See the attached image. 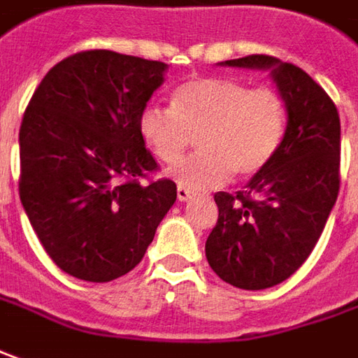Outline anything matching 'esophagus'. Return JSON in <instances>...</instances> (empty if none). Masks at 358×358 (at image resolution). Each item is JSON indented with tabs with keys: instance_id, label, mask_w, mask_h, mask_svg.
Segmentation results:
<instances>
[{
	"instance_id": "1",
	"label": "esophagus",
	"mask_w": 358,
	"mask_h": 358,
	"mask_svg": "<svg viewBox=\"0 0 358 358\" xmlns=\"http://www.w3.org/2000/svg\"><path fill=\"white\" fill-rule=\"evenodd\" d=\"M176 196H178L180 201H188V199H192L196 194L192 192V189L184 188V186H178V189H176Z\"/></svg>"
}]
</instances>
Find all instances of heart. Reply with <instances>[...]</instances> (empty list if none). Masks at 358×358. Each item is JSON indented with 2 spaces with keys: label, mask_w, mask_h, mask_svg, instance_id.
I'll return each instance as SVG.
<instances>
[{
  "label": "heart",
  "mask_w": 358,
  "mask_h": 358,
  "mask_svg": "<svg viewBox=\"0 0 358 358\" xmlns=\"http://www.w3.org/2000/svg\"><path fill=\"white\" fill-rule=\"evenodd\" d=\"M284 97L271 87H252L229 78L189 80L174 92L172 108L148 106L138 131L162 162H176L199 135V152L166 172L178 186H220L231 172L249 178L278 152L286 133Z\"/></svg>",
  "instance_id": "b5f03b06"
}]
</instances>
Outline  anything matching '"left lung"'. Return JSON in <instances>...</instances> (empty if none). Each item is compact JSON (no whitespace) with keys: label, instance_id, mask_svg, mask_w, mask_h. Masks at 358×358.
I'll return each mask as SVG.
<instances>
[{"label":"left lung","instance_id":"1","mask_svg":"<svg viewBox=\"0 0 358 358\" xmlns=\"http://www.w3.org/2000/svg\"><path fill=\"white\" fill-rule=\"evenodd\" d=\"M271 70L288 125L278 152L235 194L217 192V223L206 241L213 272L235 288L264 290L310 257L339 194L341 121L310 74L268 55L220 62Z\"/></svg>","mask_w":358,"mask_h":358}]
</instances>
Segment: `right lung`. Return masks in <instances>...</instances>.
<instances>
[{
    "mask_svg": "<svg viewBox=\"0 0 358 358\" xmlns=\"http://www.w3.org/2000/svg\"><path fill=\"white\" fill-rule=\"evenodd\" d=\"M159 60L84 50L52 66L19 129V196L60 271L111 282L143 261L176 201L157 170L138 115L164 82Z\"/></svg>",
    "mask_w": 358,
    "mask_h": 358,
    "instance_id": "obj_1",
    "label": "right lung"
}]
</instances>
